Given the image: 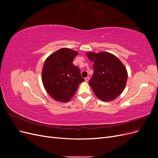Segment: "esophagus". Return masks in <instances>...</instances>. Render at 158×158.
Listing matches in <instances>:
<instances>
[{
	"label": "esophagus",
	"instance_id": "obj_1",
	"mask_svg": "<svg viewBox=\"0 0 158 158\" xmlns=\"http://www.w3.org/2000/svg\"><path fill=\"white\" fill-rule=\"evenodd\" d=\"M89 80V76H87V77L85 78V82H88Z\"/></svg>",
	"mask_w": 158,
	"mask_h": 158
}]
</instances>
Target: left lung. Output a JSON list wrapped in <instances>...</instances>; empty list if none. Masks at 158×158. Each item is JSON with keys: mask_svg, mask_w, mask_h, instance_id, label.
<instances>
[{"mask_svg": "<svg viewBox=\"0 0 158 158\" xmlns=\"http://www.w3.org/2000/svg\"><path fill=\"white\" fill-rule=\"evenodd\" d=\"M86 55L94 63V74L89 84L95 95L103 102L114 99L122 93L127 84L128 74L125 66L109 52H89Z\"/></svg>", "mask_w": 158, "mask_h": 158, "instance_id": "obj_1", "label": "left lung"}]
</instances>
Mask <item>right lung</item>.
<instances>
[{"mask_svg": "<svg viewBox=\"0 0 158 158\" xmlns=\"http://www.w3.org/2000/svg\"><path fill=\"white\" fill-rule=\"evenodd\" d=\"M78 54L76 51L62 48L51 54L45 62L42 82L47 93L56 101H69L79 84L84 81L80 69L73 63Z\"/></svg>", "mask_w": 158, "mask_h": 158, "instance_id": "1", "label": "right lung"}]
</instances>
